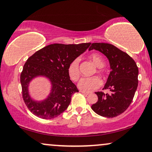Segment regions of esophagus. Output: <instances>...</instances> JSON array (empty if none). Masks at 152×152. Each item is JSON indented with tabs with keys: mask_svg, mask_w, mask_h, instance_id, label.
Returning a JSON list of instances; mask_svg holds the SVG:
<instances>
[{
	"mask_svg": "<svg viewBox=\"0 0 152 152\" xmlns=\"http://www.w3.org/2000/svg\"><path fill=\"white\" fill-rule=\"evenodd\" d=\"M80 93H82L83 95H89V93H88V92H85V91H83V90H80Z\"/></svg>",
	"mask_w": 152,
	"mask_h": 152,
	"instance_id": "esophagus-1",
	"label": "esophagus"
}]
</instances>
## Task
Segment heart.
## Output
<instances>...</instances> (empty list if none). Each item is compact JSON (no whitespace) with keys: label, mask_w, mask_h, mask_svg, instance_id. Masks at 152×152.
I'll return each instance as SVG.
<instances>
[{"label":"heart","mask_w":152,"mask_h":152,"mask_svg":"<svg viewBox=\"0 0 152 152\" xmlns=\"http://www.w3.org/2000/svg\"><path fill=\"white\" fill-rule=\"evenodd\" d=\"M90 58L93 60L96 66L98 68H102L105 65L103 57L98 53H91L90 55ZM79 58H76L72 61V62L69 64L68 66V74L69 76L70 79L73 81H77L80 78V72L79 69ZM97 73L102 74V71L99 69ZM102 80L98 76H92V77L88 78H83L80 82L78 83V88L83 91L90 92L95 90L100 87L102 86Z\"/></svg>","instance_id":"heart-1"}]
</instances>
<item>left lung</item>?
Returning a JSON list of instances; mask_svg holds the SVG:
<instances>
[{
	"label": "left lung",
	"instance_id": "1",
	"mask_svg": "<svg viewBox=\"0 0 152 152\" xmlns=\"http://www.w3.org/2000/svg\"><path fill=\"white\" fill-rule=\"evenodd\" d=\"M93 49L108 58L111 71L103 88L110 93H95L98 100L91 108L102 116L114 118L124 113L132 102L138 86L137 66L127 53L111 44L93 43L89 50Z\"/></svg>",
	"mask_w": 152,
	"mask_h": 152
}]
</instances>
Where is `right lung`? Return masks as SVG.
Returning <instances> with one entry per match:
<instances>
[{
	"mask_svg": "<svg viewBox=\"0 0 152 152\" xmlns=\"http://www.w3.org/2000/svg\"><path fill=\"white\" fill-rule=\"evenodd\" d=\"M90 43L80 44L55 43L47 45L29 57L20 75L22 97L32 114L43 119L58 116L69 105L72 95L78 92L70 80L68 66L72 61L84 53ZM37 75H45L51 80L53 88L49 97L37 103L30 98L28 83Z\"/></svg>",
	"mask_w": 152,
	"mask_h": 152,
	"instance_id": "1",
	"label": "right lung"
}]
</instances>
